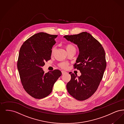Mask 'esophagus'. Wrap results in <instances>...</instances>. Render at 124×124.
<instances>
[{"instance_id": "esophagus-1", "label": "esophagus", "mask_w": 124, "mask_h": 124, "mask_svg": "<svg viewBox=\"0 0 124 124\" xmlns=\"http://www.w3.org/2000/svg\"><path fill=\"white\" fill-rule=\"evenodd\" d=\"M67 73V72H66V71H62V75H64V74H65V73Z\"/></svg>"}]
</instances>
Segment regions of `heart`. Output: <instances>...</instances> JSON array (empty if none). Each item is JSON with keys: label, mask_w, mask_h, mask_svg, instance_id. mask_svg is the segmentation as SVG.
I'll return each instance as SVG.
<instances>
[{"label": "heart", "mask_w": 124, "mask_h": 124, "mask_svg": "<svg viewBox=\"0 0 124 124\" xmlns=\"http://www.w3.org/2000/svg\"><path fill=\"white\" fill-rule=\"evenodd\" d=\"M65 48L66 49V51L67 52L70 50L71 49H75V47L73 45H72V44H67L66 46H65ZM55 51V47H53V49H52V53H53ZM60 66L62 67V68H66V67H67V65H68V64L67 63H65V62H64V63H62L61 64H60Z\"/></svg>", "instance_id": "b5f03b06"}]
</instances>
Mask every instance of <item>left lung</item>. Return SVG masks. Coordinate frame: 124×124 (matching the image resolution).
<instances>
[{
  "label": "left lung",
  "mask_w": 124,
  "mask_h": 124,
  "mask_svg": "<svg viewBox=\"0 0 124 124\" xmlns=\"http://www.w3.org/2000/svg\"><path fill=\"white\" fill-rule=\"evenodd\" d=\"M64 38L78 47L79 54L74 66L81 73L78 77L69 72L71 79L66 88L75 99L85 100L94 93L102 79L106 66L105 50L100 43L87 32Z\"/></svg>",
  "instance_id": "8db88e82"
}]
</instances>
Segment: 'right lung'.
Wrapping results in <instances>:
<instances>
[{
  "mask_svg": "<svg viewBox=\"0 0 124 124\" xmlns=\"http://www.w3.org/2000/svg\"><path fill=\"white\" fill-rule=\"evenodd\" d=\"M57 37L38 33L27 39L20 49L17 66L20 80L24 90L35 99H41L50 94L62 75L59 70L45 73L42 68L45 62L51 59Z\"/></svg>",
  "mask_w": 124,
  "mask_h": 124,
  "instance_id": "right-lung-1",
  "label": "right lung"
}]
</instances>
